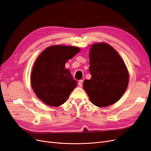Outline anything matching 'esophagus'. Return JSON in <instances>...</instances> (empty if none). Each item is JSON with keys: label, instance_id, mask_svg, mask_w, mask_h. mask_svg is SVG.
<instances>
[{"label": "esophagus", "instance_id": "34e87169", "mask_svg": "<svg viewBox=\"0 0 151 151\" xmlns=\"http://www.w3.org/2000/svg\"><path fill=\"white\" fill-rule=\"evenodd\" d=\"M83 80H80V81L78 82V85H79L80 87L83 86Z\"/></svg>", "mask_w": 151, "mask_h": 151}]
</instances>
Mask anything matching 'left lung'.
Listing matches in <instances>:
<instances>
[{"instance_id": "8db88e82", "label": "left lung", "mask_w": 151, "mask_h": 151, "mask_svg": "<svg viewBox=\"0 0 151 151\" xmlns=\"http://www.w3.org/2000/svg\"><path fill=\"white\" fill-rule=\"evenodd\" d=\"M91 78L83 87L91 101L98 107L108 106L118 101L129 84L127 67L116 50L106 43L91 46L89 52Z\"/></svg>"}]
</instances>
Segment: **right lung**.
<instances>
[{
  "label": "right lung",
  "instance_id": "1",
  "mask_svg": "<svg viewBox=\"0 0 151 151\" xmlns=\"http://www.w3.org/2000/svg\"><path fill=\"white\" fill-rule=\"evenodd\" d=\"M79 50L78 47L54 45L45 49L36 59L31 72V86L45 104L60 106L77 86V82L65 64Z\"/></svg>",
  "mask_w": 151,
  "mask_h": 151
}]
</instances>
